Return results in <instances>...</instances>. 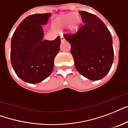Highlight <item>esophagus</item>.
<instances>
[{
	"instance_id": "obj_1",
	"label": "esophagus",
	"mask_w": 128,
	"mask_h": 128,
	"mask_svg": "<svg viewBox=\"0 0 128 128\" xmlns=\"http://www.w3.org/2000/svg\"><path fill=\"white\" fill-rule=\"evenodd\" d=\"M64 40H65V38L63 37V36H62V35H61V42H63V41H64Z\"/></svg>"
}]
</instances>
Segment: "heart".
Returning <instances> with one entry per match:
<instances>
[{"label":"heart","instance_id":"heart-1","mask_svg":"<svg viewBox=\"0 0 128 128\" xmlns=\"http://www.w3.org/2000/svg\"><path fill=\"white\" fill-rule=\"evenodd\" d=\"M82 23V19L80 16L75 13H69L61 16L56 22V26L57 28H63L67 26L68 30L71 32H77Z\"/></svg>","mask_w":128,"mask_h":128}]
</instances>
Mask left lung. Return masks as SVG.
<instances>
[{"mask_svg": "<svg viewBox=\"0 0 128 128\" xmlns=\"http://www.w3.org/2000/svg\"><path fill=\"white\" fill-rule=\"evenodd\" d=\"M83 26L74 34H64L71 44L76 69L90 80H102L108 73L114 61L112 37L100 18L80 10Z\"/></svg>", "mask_w": 128, "mask_h": 128, "instance_id": "8db88e82", "label": "left lung"}]
</instances>
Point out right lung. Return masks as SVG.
<instances>
[{
	"mask_svg": "<svg viewBox=\"0 0 128 128\" xmlns=\"http://www.w3.org/2000/svg\"><path fill=\"white\" fill-rule=\"evenodd\" d=\"M50 13L34 14L20 23L11 38L10 61L19 78L28 84H38L51 74L54 59L59 53L61 38L44 40L42 25Z\"/></svg>",
	"mask_w": 128,
	"mask_h": 128,
	"instance_id": "1",
	"label": "right lung"
}]
</instances>
